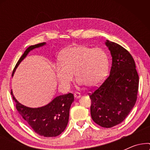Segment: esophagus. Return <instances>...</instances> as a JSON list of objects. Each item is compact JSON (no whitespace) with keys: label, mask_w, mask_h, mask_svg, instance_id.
<instances>
[{"label":"esophagus","mask_w":150,"mask_h":150,"mask_svg":"<svg viewBox=\"0 0 150 150\" xmlns=\"http://www.w3.org/2000/svg\"><path fill=\"white\" fill-rule=\"evenodd\" d=\"M81 93H79V92H76L74 93V98L76 99H79L80 98H81Z\"/></svg>","instance_id":"34e87169"}]
</instances>
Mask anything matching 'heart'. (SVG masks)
<instances>
[{
    "label": "heart",
    "instance_id": "b5f03b06",
    "mask_svg": "<svg viewBox=\"0 0 150 150\" xmlns=\"http://www.w3.org/2000/svg\"><path fill=\"white\" fill-rule=\"evenodd\" d=\"M61 62L57 63L55 71L62 87H68L74 73L79 85L89 87L99 86L107 75L109 61L107 53L101 48L76 45L69 47L61 53Z\"/></svg>",
    "mask_w": 150,
    "mask_h": 150
}]
</instances>
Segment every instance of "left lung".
I'll list each match as a JSON object with an SVG mask.
<instances>
[{"instance_id":"1","label":"left lung","mask_w":150,"mask_h":150,"mask_svg":"<svg viewBox=\"0 0 150 150\" xmlns=\"http://www.w3.org/2000/svg\"><path fill=\"white\" fill-rule=\"evenodd\" d=\"M112 57L109 76L89 95L92 120L104 128L120 124L134 107L139 89V75L134 59L128 50L106 40Z\"/></svg>"}]
</instances>
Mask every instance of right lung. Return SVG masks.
I'll list each match as a JSON object with an SVG mask.
<instances>
[{
  "instance_id": "1",
  "label": "right lung",
  "mask_w": 150,
  "mask_h": 150,
  "mask_svg": "<svg viewBox=\"0 0 150 150\" xmlns=\"http://www.w3.org/2000/svg\"><path fill=\"white\" fill-rule=\"evenodd\" d=\"M46 44V42H43L28 47L16 65L12 76L30 51ZM11 95L16 102L18 112L38 134L45 137H53L58 136L65 130L69 121V108L74 100L72 93L57 96L50 103L38 108L28 107L20 103L14 97L12 90Z\"/></svg>"
}]
</instances>
